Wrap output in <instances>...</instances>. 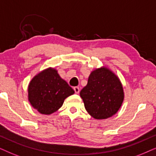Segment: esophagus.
Returning <instances> with one entry per match:
<instances>
[{"label":"esophagus","mask_w":156,"mask_h":156,"mask_svg":"<svg viewBox=\"0 0 156 156\" xmlns=\"http://www.w3.org/2000/svg\"><path fill=\"white\" fill-rule=\"evenodd\" d=\"M73 89H74V91H75V93H78L80 92V88H79V87L76 86V87H74Z\"/></svg>","instance_id":"1"}]
</instances>
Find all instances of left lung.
Masks as SVG:
<instances>
[{"instance_id":"left-lung-1","label":"left lung","mask_w":156,"mask_h":156,"mask_svg":"<svg viewBox=\"0 0 156 156\" xmlns=\"http://www.w3.org/2000/svg\"><path fill=\"white\" fill-rule=\"evenodd\" d=\"M80 95L86 111L95 119L113 116L121 106L124 97L118 77L103 68L91 73L88 83L80 90Z\"/></svg>"}]
</instances>
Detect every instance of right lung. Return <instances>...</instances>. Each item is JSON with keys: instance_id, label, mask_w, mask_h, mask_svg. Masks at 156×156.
Here are the masks:
<instances>
[{"instance_id": "obj_1", "label": "right lung", "mask_w": 156, "mask_h": 156, "mask_svg": "<svg viewBox=\"0 0 156 156\" xmlns=\"http://www.w3.org/2000/svg\"><path fill=\"white\" fill-rule=\"evenodd\" d=\"M74 90L55 70L48 68L33 78L28 86V99L42 114H51L62 106L64 100Z\"/></svg>"}]
</instances>
